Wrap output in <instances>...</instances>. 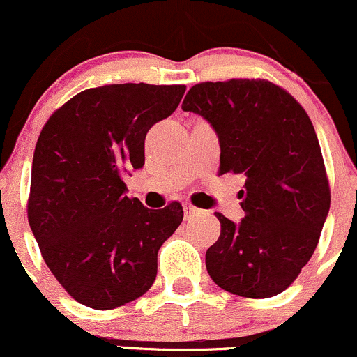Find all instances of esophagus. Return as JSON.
<instances>
[{
    "instance_id": "obj_1",
    "label": "esophagus",
    "mask_w": 357,
    "mask_h": 357,
    "mask_svg": "<svg viewBox=\"0 0 357 357\" xmlns=\"http://www.w3.org/2000/svg\"><path fill=\"white\" fill-rule=\"evenodd\" d=\"M183 210H185V217H193V215H198V213L202 212L200 208L195 207V205L188 204V202H186V204L183 205Z\"/></svg>"
}]
</instances>
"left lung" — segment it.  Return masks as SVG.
<instances>
[{
	"label": "left lung",
	"instance_id": "left-lung-1",
	"mask_svg": "<svg viewBox=\"0 0 357 357\" xmlns=\"http://www.w3.org/2000/svg\"><path fill=\"white\" fill-rule=\"evenodd\" d=\"M183 111L200 114L215 130L219 174L246 178L241 222L215 212L220 236L205 255L208 275L243 298L280 294L310 261L330 208L310 116L287 90L261 78L193 85Z\"/></svg>",
	"mask_w": 357,
	"mask_h": 357
}]
</instances>
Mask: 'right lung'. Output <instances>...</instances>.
I'll return each instance as SVG.
<instances>
[{
  "label": "right lung",
  "instance_id": "add662e5",
  "mask_svg": "<svg viewBox=\"0 0 357 357\" xmlns=\"http://www.w3.org/2000/svg\"><path fill=\"white\" fill-rule=\"evenodd\" d=\"M185 85L87 89L56 109L33 150L27 217L52 275L80 305L112 310L140 298L183 207L150 210L123 181L145 164V137Z\"/></svg>",
  "mask_w": 357,
  "mask_h": 357
}]
</instances>
